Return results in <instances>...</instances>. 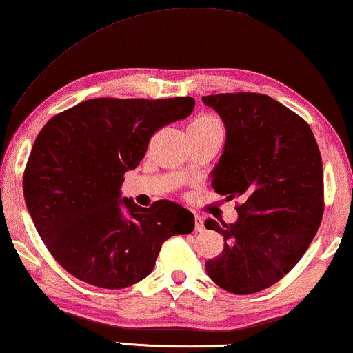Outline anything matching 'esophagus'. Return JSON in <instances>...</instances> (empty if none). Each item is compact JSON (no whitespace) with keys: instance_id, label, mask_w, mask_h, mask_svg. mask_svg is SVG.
<instances>
[{"instance_id":"esophagus-1","label":"esophagus","mask_w":353,"mask_h":353,"mask_svg":"<svg viewBox=\"0 0 353 353\" xmlns=\"http://www.w3.org/2000/svg\"><path fill=\"white\" fill-rule=\"evenodd\" d=\"M194 231H196V233H203L204 231L203 219L199 217V215H194Z\"/></svg>"}]
</instances>
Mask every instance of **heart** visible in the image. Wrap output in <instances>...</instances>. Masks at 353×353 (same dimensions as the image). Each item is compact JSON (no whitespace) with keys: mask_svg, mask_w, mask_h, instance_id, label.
<instances>
[{"mask_svg":"<svg viewBox=\"0 0 353 353\" xmlns=\"http://www.w3.org/2000/svg\"><path fill=\"white\" fill-rule=\"evenodd\" d=\"M188 131H196V133H209V131H220L223 133V125L212 114H201L188 123Z\"/></svg>","mask_w":353,"mask_h":353,"instance_id":"heart-1","label":"heart"}]
</instances>
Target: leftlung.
Segmentation results:
<instances>
[{
    "instance_id": "1",
    "label": "left lung",
    "mask_w": 353,
    "mask_h": 353,
    "mask_svg": "<svg viewBox=\"0 0 353 353\" xmlns=\"http://www.w3.org/2000/svg\"><path fill=\"white\" fill-rule=\"evenodd\" d=\"M219 112L227 143L212 188L243 198L236 223L209 219L223 236L208 276L234 294L265 290L301 260L323 217V168L311 126L274 98L239 92L203 97Z\"/></svg>"
}]
</instances>
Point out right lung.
Here are the masks:
<instances>
[{
	"label": "right lung",
	"instance_id": "add662e5",
	"mask_svg": "<svg viewBox=\"0 0 353 353\" xmlns=\"http://www.w3.org/2000/svg\"><path fill=\"white\" fill-rule=\"evenodd\" d=\"M193 108L190 97L94 98L54 115L39 131L23 172L25 203L70 274L110 290L130 287L150 274L166 239L192 233L190 210L166 199L139 208L120 198V187L152 134Z\"/></svg>",
	"mask_w": 353,
	"mask_h": 353
}]
</instances>
